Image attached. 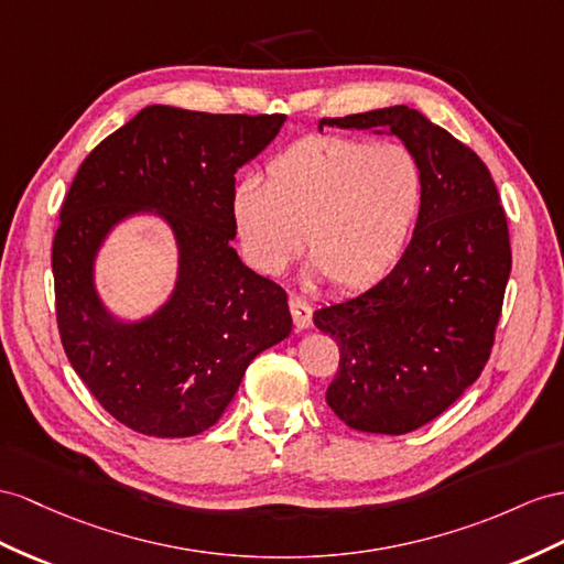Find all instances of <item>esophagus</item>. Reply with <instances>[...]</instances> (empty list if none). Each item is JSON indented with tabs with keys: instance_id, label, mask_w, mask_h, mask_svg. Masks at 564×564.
Listing matches in <instances>:
<instances>
[{
	"instance_id": "obj_1",
	"label": "esophagus",
	"mask_w": 564,
	"mask_h": 564,
	"mask_svg": "<svg viewBox=\"0 0 564 564\" xmlns=\"http://www.w3.org/2000/svg\"><path fill=\"white\" fill-rule=\"evenodd\" d=\"M288 305H291V312H293V322L297 326V330H305L312 326V307L307 300H302L297 295H293L291 300H288Z\"/></svg>"
}]
</instances>
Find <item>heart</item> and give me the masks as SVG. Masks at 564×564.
<instances>
[{
  "mask_svg": "<svg viewBox=\"0 0 564 564\" xmlns=\"http://www.w3.org/2000/svg\"><path fill=\"white\" fill-rule=\"evenodd\" d=\"M426 178L400 142L319 135L295 142L267 166V185H236L234 221L248 262L281 276L300 252L310 276L340 291L381 281L408 248L424 205Z\"/></svg>",
  "mask_w": 564,
  "mask_h": 564,
  "instance_id": "obj_1",
  "label": "heart"
}]
</instances>
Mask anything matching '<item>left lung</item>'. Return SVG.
Wrapping results in <instances>:
<instances>
[{
	"label": "left lung",
	"instance_id": "left-lung-1",
	"mask_svg": "<svg viewBox=\"0 0 564 564\" xmlns=\"http://www.w3.org/2000/svg\"><path fill=\"white\" fill-rule=\"evenodd\" d=\"M326 126L393 133L424 169V205L395 269L314 312L340 348L328 408L355 431L400 436L443 414L488 362L512 269L508 219L481 159L416 109Z\"/></svg>",
	"mask_w": 564,
	"mask_h": 564
}]
</instances>
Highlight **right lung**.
I'll return each mask as SVG.
<instances>
[{
    "label": "right lung",
    "mask_w": 564,
    "mask_h": 564,
    "mask_svg": "<svg viewBox=\"0 0 564 564\" xmlns=\"http://www.w3.org/2000/svg\"><path fill=\"white\" fill-rule=\"evenodd\" d=\"M283 121L144 107L70 183L52 248L56 322L70 367L123 426L156 438L207 431L252 359L291 336L285 291L230 245L236 171ZM138 215L172 230L177 281L154 313L128 321L98 295L94 267L112 230Z\"/></svg>",
    "instance_id": "1"
}]
</instances>
